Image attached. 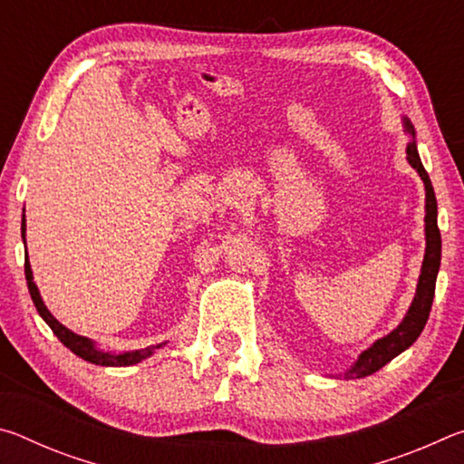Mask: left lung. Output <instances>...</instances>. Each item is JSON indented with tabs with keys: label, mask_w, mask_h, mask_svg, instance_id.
I'll list each match as a JSON object with an SVG mask.
<instances>
[{
	"label": "left lung",
	"mask_w": 464,
	"mask_h": 464,
	"mask_svg": "<svg viewBox=\"0 0 464 464\" xmlns=\"http://www.w3.org/2000/svg\"><path fill=\"white\" fill-rule=\"evenodd\" d=\"M403 129L405 132H410L413 139L411 143L407 145V161H410V166L418 171L420 178L423 179V186H426V254H423L421 274L418 280V288H415L411 307L407 311L401 324L392 329L391 334L381 337V340H376L371 348L364 350L362 354L358 356L354 366L343 372V379H364V376L381 371L384 364L391 362L392 358L410 348L423 332V327H426L431 301H434L436 276L440 270V257H442V239H440L438 229V204L430 176L428 171L423 169L418 147H415V129L410 119H403Z\"/></svg>",
	"instance_id": "8db88e82"
}]
</instances>
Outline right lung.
I'll list each match as a JSON object with an SVG mask.
<instances>
[{
	"label": "right lung",
	"mask_w": 464,
	"mask_h": 464,
	"mask_svg": "<svg viewBox=\"0 0 464 464\" xmlns=\"http://www.w3.org/2000/svg\"><path fill=\"white\" fill-rule=\"evenodd\" d=\"M22 239L26 243V218H22ZM24 272H26V282H28V290H30V296H33V303L38 311V315H41L46 325L53 329V334L59 337L63 345H67L69 350L73 352L75 356H80L83 360H88L92 364H98V366H130V364H137L140 360H145L153 354L157 348H161L163 343L160 345H149L145 350H135V352H122V354H112V352H102L100 348H96V343L88 337L83 335H77L73 334L72 329H67L63 324H59L57 319L51 315V311L44 307L41 293H38V288L33 280V270H30V262H28V251L24 256Z\"/></svg>",
	"instance_id": "right-lung-1"
}]
</instances>
